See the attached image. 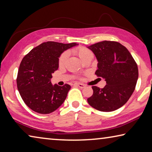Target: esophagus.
Masks as SVG:
<instances>
[{"label": "esophagus", "instance_id": "1", "mask_svg": "<svg viewBox=\"0 0 152 152\" xmlns=\"http://www.w3.org/2000/svg\"><path fill=\"white\" fill-rule=\"evenodd\" d=\"M74 85L78 86V87H80L81 88H83L85 87V85H83V84H81V83H75L74 84Z\"/></svg>", "mask_w": 152, "mask_h": 152}]
</instances>
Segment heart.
I'll return each mask as SVG.
<instances>
[{"label": "heart", "mask_w": 152, "mask_h": 152, "mask_svg": "<svg viewBox=\"0 0 152 152\" xmlns=\"http://www.w3.org/2000/svg\"><path fill=\"white\" fill-rule=\"evenodd\" d=\"M72 52H73L75 55H78V56L80 57L83 61L84 59H85L89 55L93 53L90 50L83 47H80L78 48H76V49H73V50H72ZM67 58H68V53L67 52L63 53L61 55V56H60L59 59V66H63V65H64V64L66 63V61H67Z\"/></svg>", "instance_id": "heart-1"}]
</instances>
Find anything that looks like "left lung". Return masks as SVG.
Instances as JSON below:
<instances>
[{"label":"left lung","instance_id":"1","mask_svg":"<svg viewBox=\"0 0 152 152\" xmlns=\"http://www.w3.org/2000/svg\"><path fill=\"white\" fill-rule=\"evenodd\" d=\"M97 59L95 74L106 81L103 88L93 86L88 104L101 112H112L126 103L135 88L139 72L131 54L115 41L99 42L87 47Z\"/></svg>","mask_w":152,"mask_h":152}]
</instances>
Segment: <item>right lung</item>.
<instances>
[{"label":"right lung","mask_w":152,"mask_h":152,"mask_svg":"<svg viewBox=\"0 0 152 152\" xmlns=\"http://www.w3.org/2000/svg\"><path fill=\"white\" fill-rule=\"evenodd\" d=\"M78 45L43 42L34 48L23 57L19 67L17 85L28 107L39 114H50L56 110L66 99L70 85H53L52 74L59 67V57L67 49Z\"/></svg>","instance_id":"add662e5"}]
</instances>
